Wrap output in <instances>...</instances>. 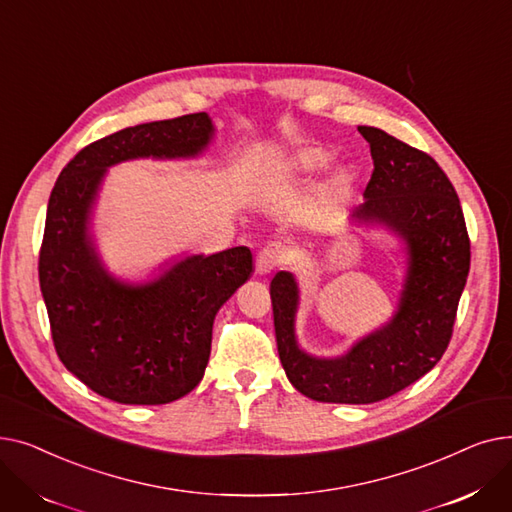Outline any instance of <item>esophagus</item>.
I'll return each instance as SVG.
<instances>
[{"label": "esophagus", "mask_w": 512, "mask_h": 512, "mask_svg": "<svg viewBox=\"0 0 512 512\" xmlns=\"http://www.w3.org/2000/svg\"><path fill=\"white\" fill-rule=\"evenodd\" d=\"M286 261H288L286 249L282 245H278V242H272V245H267L259 251L257 261H255V270L259 276H265V274H270L274 267H278Z\"/></svg>", "instance_id": "obj_1"}]
</instances>
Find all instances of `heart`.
<instances>
[{
	"mask_svg": "<svg viewBox=\"0 0 512 512\" xmlns=\"http://www.w3.org/2000/svg\"><path fill=\"white\" fill-rule=\"evenodd\" d=\"M332 151L319 145H307L297 149H286L276 153L270 159V172L274 180L288 182V180H305L315 176L332 161ZM355 172L351 168H340L330 180H328V193L332 197H346L351 195L355 186Z\"/></svg>",
	"mask_w": 512,
	"mask_h": 512,
	"instance_id": "b5f03b06",
	"label": "heart"
}]
</instances>
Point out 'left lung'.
Returning a JSON list of instances; mask_svg holds the SVG:
<instances>
[{
  "instance_id": "left-lung-1",
  "label": "left lung",
  "mask_w": 512,
  "mask_h": 512,
  "mask_svg": "<svg viewBox=\"0 0 512 512\" xmlns=\"http://www.w3.org/2000/svg\"><path fill=\"white\" fill-rule=\"evenodd\" d=\"M369 143L373 174L351 220L394 234L407 255L405 280L388 324L357 340L342 357H315L297 340L299 284L278 272L270 284L274 328L290 384L317 402L369 405L434 369L452 336L469 276L471 245L461 201L434 157L359 126Z\"/></svg>"
}]
</instances>
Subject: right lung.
<instances>
[{"label": "right lung", "mask_w": 512, "mask_h": 512, "mask_svg": "<svg viewBox=\"0 0 512 512\" xmlns=\"http://www.w3.org/2000/svg\"><path fill=\"white\" fill-rule=\"evenodd\" d=\"M215 137L205 112L118 130L78 151L53 186L39 255L51 338L70 373L122 405H166L197 388L213 319L253 272L247 247L186 255L147 282L103 265L93 213L107 170L130 159H195Z\"/></svg>", "instance_id": "1"}]
</instances>
